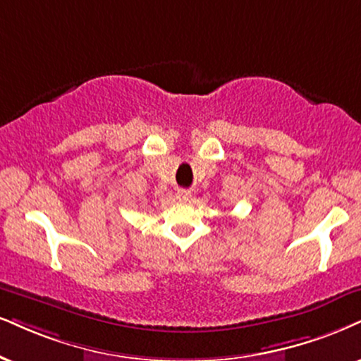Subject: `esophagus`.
Returning a JSON list of instances; mask_svg holds the SVG:
<instances>
[{"instance_id":"obj_1","label":"esophagus","mask_w":361,"mask_h":361,"mask_svg":"<svg viewBox=\"0 0 361 361\" xmlns=\"http://www.w3.org/2000/svg\"><path fill=\"white\" fill-rule=\"evenodd\" d=\"M190 197H192V195H190L188 190H179V192H177V199H179L180 202H188L190 201Z\"/></svg>"}]
</instances>
